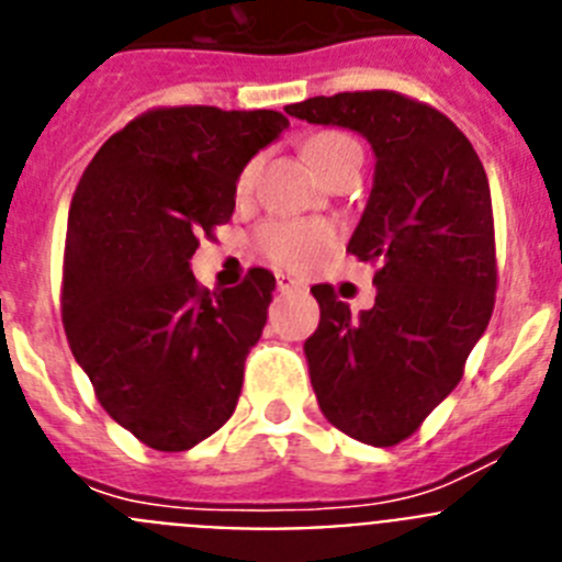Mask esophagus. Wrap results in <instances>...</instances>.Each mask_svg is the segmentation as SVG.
Here are the masks:
<instances>
[{
  "label": "esophagus",
  "instance_id": "1",
  "mask_svg": "<svg viewBox=\"0 0 562 562\" xmlns=\"http://www.w3.org/2000/svg\"><path fill=\"white\" fill-rule=\"evenodd\" d=\"M276 286H278V292H295V290H301V281H297V278H292V276H284V272H278L276 276Z\"/></svg>",
  "mask_w": 562,
  "mask_h": 562
}]
</instances>
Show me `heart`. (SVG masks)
Returning a JSON list of instances; mask_svg holds the SVG:
<instances>
[{
  "label": "heart",
  "instance_id": "heart-1",
  "mask_svg": "<svg viewBox=\"0 0 562 562\" xmlns=\"http://www.w3.org/2000/svg\"><path fill=\"white\" fill-rule=\"evenodd\" d=\"M306 157L312 160V166L321 173L331 171L337 162H342L346 157H362L360 146H357L355 137L342 132H321L315 137L306 140ZM252 177H256V162L238 173L236 191L247 193L252 186ZM335 245V231L326 222H310V220H278L267 222L261 231H258V247L265 250L267 258H272L276 265L292 267V270H304L315 261L321 252H326Z\"/></svg>",
  "mask_w": 562,
  "mask_h": 562
}]
</instances>
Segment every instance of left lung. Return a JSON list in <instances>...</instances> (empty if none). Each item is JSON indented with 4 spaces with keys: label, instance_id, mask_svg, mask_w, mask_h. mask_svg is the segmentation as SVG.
<instances>
[{
    "label": "left lung",
    "instance_id": "1",
    "mask_svg": "<svg viewBox=\"0 0 562 562\" xmlns=\"http://www.w3.org/2000/svg\"><path fill=\"white\" fill-rule=\"evenodd\" d=\"M286 114L362 134L374 186L346 250L376 261L371 310L351 315L312 286L321 324L304 342L326 419L374 448L408 439L459 385L495 306L490 182L473 143L439 109L389 89L290 103Z\"/></svg>",
    "mask_w": 562,
    "mask_h": 562
}]
</instances>
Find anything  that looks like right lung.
Returning a JSON list of instances; mask_svg holds the SVG:
<instances>
[{"label":"right lung","instance_id":"right-lung-1","mask_svg":"<svg viewBox=\"0 0 562 562\" xmlns=\"http://www.w3.org/2000/svg\"><path fill=\"white\" fill-rule=\"evenodd\" d=\"M290 126L281 112L168 106L134 117L76 188L61 317L98 402L143 445L180 453L231 419L276 278L205 290L200 236L231 222L247 162Z\"/></svg>","mask_w":562,"mask_h":562}]
</instances>
